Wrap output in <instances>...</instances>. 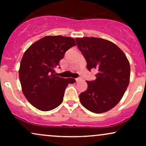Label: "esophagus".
<instances>
[{"instance_id": "1", "label": "esophagus", "mask_w": 146, "mask_h": 146, "mask_svg": "<svg viewBox=\"0 0 146 146\" xmlns=\"http://www.w3.org/2000/svg\"><path fill=\"white\" fill-rule=\"evenodd\" d=\"M82 80V78H76L75 79V80H76V82H79V81H80V80Z\"/></svg>"}]
</instances>
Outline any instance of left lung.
Segmentation results:
<instances>
[{
  "label": "left lung",
  "instance_id": "8db88e82",
  "mask_svg": "<svg viewBox=\"0 0 146 146\" xmlns=\"http://www.w3.org/2000/svg\"><path fill=\"white\" fill-rule=\"evenodd\" d=\"M77 46L86 60L88 71H98L88 88L80 95L84 107L94 113H102L119 102L130 82V66L126 56L116 44L102 38H76Z\"/></svg>",
  "mask_w": 146,
  "mask_h": 146
}]
</instances>
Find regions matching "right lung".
Wrapping results in <instances>:
<instances>
[{
	"label": "right lung",
	"instance_id": "right-lung-1",
	"mask_svg": "<svg viewBox=\"0 0 146 146\" xmlns=\"http://www.w3.org/2000/svg\"><path fill=\"white\" fill-rule=\"evenodd\" d=\"M75 45L70 37L45 36L25 52L19 78L23 94L35 108L42 111L56 108L62 102L68 84L75 82L73 78L57 76L55 71L66 51Z\"/></svg>",
	"mask_w": 146,
	"mask_h": 146
}]
</instances>
